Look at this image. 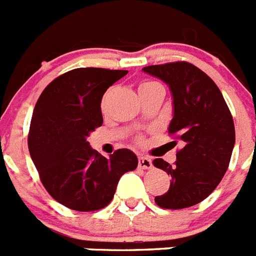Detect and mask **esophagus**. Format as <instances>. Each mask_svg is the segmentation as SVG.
<instances>
[{
  "label": "esophagus",
  "mask_w": 256,
  "mask_h": 256,
  "mask_svg": "<svg viewBox=\"0 0 256 256\" xmlns=\"http://www.w3.org/2000/svg\"><path fill=\"white\" fill-rule=\"evenodd\" d=\"M138 166L140 169H151L152 168V160L151 158H146V156H139Z\"/></svg>",
  "instance_id": "34e87169"
}]
</instances>
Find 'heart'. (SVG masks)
<instances>
[{"mask_svg": "<svg viewBox=\"0 0 256 256\" xmlns=\"http://www.w3.org/2000/svg\"><path fill=\"white\" fill-rule=\"evenodd\" d=\"M158 86H160V84H158V83H156V82H143V83L139 86V91H140V90H147V88L158 87Z\"/></svg>", "mask_w": 256, "mask_h": 256, "instance_id": "1", "label": "heart"}]
</instances>
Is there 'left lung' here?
I'll return each mask as SVG.
<instances>
[{"label":"left lung","mask_w":256,"mask_h":256,"mask_svg":"<svg viewBox=\"0 0 256 256\" xmlns=\"http://www.w3.org/2000/svg\"><path fill=\"white\" fill-rule=\"evenodd\" d=\"M143 72L169 86L173 118L168 132L184 144L174 165L154 160L172 177L169 190L154 202L168 210L191 207L204 200L226 173L236 142L233 117L218 86L196 66L170 62Z\"/></svg>","instance_id":"obj_1"}]
</instances>
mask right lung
<instances>
[{"mask_svg": "<svg viewBox=\"0 0 256 256\" xmlns=\"http://www.w3.org/2000/svg\"><path fill=\"white\" fill-rule=\"evenodd\" d=\"M126 74V70L74 68L50 82L36 102L30 154L50 196L70 210L90 212L106 207L120 178L138 166V158L130 150H117L104 158L87 142L102 124V95Z\"/></svg>", "mask_w": 256, "mask_h": 256, "instance_id": "add662e5", "label": "right lung"}]
</instances>
